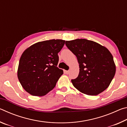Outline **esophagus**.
<instances>
[{
    "mask_svg": "<svg viewBox=\"0 0 127 127\" xmlns=\"http://www.w3.org/2000/svg\"><path fill=\"white\" fill-rule=\"evenodd\" d=\"M64 73H65V74H69V70H64Z\"/></svg>",
    "mask_w": 127,
    "mask_h": 127,
    "instance_id": "34e87169",
    "label": "esophagus"
}]
</instances>
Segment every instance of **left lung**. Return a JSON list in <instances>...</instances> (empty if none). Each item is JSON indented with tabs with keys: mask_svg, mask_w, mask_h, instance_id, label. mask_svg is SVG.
I'll list each match as a JSON object with an SVG mask.
<instances>
[{
	"mask_svg": "<svg viewBox=\"0 0 127 127\" xmlns=\"http://www.w3.org/2000/svg\"><path fill=\"white\" fill-rule=\"evenodd\" d=\"M67 48L76 56L79 66L78 76L72 79L74 87L82 93L95 96L110 85L116 72L113 55L105 46L93 41H66Z\"/></svg>",
	"mask_w": 127,
	"mask_h": 127,
	"instance_id": "left-lung-1",
	"label": "left lung"
}]
</instances>
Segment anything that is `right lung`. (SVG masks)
<instances>
[{
	"label": "right lung",
	"instance_id": "1",
	"mask_svg": "<svg viewBox=\"0 0 127 127\" xmlns=\"http://www.w3.org/2000/svg\"><path fill=\"white\" fill-rule=\"evenodd\" d=\"M65 40L38 42L23 51L20 58L17 76L23 89L35 96L46 95L55 86L63 70L57 67L58 55Z\"/></svg>",
	"mask_w": 127,
	"mask_h": 127
}]
</instances>
